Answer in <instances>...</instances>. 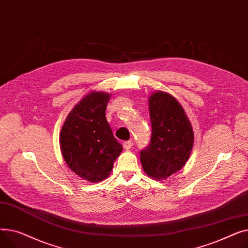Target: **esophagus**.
Returning a JSON list of instances; mask_svg holds the SVG:
<instances>
[{"label":"esophagus","mask_w":248,"mask_h":248,"mask_svg":"<svg viewBox=\"0 0 248 248\" xmlns=\"http://www.w3.org/2000/svg\"><path fill=\"white\" fill-rule=\"evenodd\" d=\"M133 140H125V141H124V144H123V146H124V148L125 149V150H129L131 149L132 147H133Z\"/></svg>","instance_id":"1"}]
</instances>
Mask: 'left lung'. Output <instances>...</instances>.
<instances>
[{"mask_svg": "<svg viewBox=\"0 0 248 248\" xmlns=\"http://www.w3.org/2000/svg\"><path fill=\"white\" fill-rule=\"evenodd\" d=\"M152 136L140 162L151 177L163 179L181 170L189 159L194 134L181 104L170 94L155 93L149 100Z\"/></svg>", "mask_w": 248, "mask_h": 248, "instance_id": "8db88e82", "label": "left lung"}]
</instances>
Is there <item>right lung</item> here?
<instances>
[{
	"label": "right lung",
	"instance_id": "add662e5",
	"mask_svg": "<svg viewBox=\"0 0 248 248\" xmlns=\"http://www.w3.org/2000/svg\"><path fill=\"white\" fill-rule=\"evenodd\" d=\"M109 98L106 93L87 94L70 111L61 129L65 162L76 175L90 182L106 179L123 151L106 117Z\"/></svg>",
	"mask_w": 248,
	"mask_h": 248
}]
</instances>
